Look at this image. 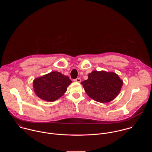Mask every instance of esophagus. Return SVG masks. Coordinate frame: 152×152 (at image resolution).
I'll return each instance as SVG.
<instances>
[{
    "mask_svg": "<svg viewBox=\"0 0 152 152\" xmlns=\"http://www.w3.org/2000/svg\"><path fill=\"white\" fill-rule=\"evenodd\" d=\"M74 81L76 82H81V79H80V78H76V79H74Z\"/></svg>",
    "mask_w": 152,
    "mask_h": 152,
    "instance_id": "obj_1",
    "label": "esophagus"
}]
</instances>
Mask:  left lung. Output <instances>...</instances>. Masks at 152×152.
<instances>
[{
  "label": "left lung",
  "instance_id": "left-lung-1",
  "mask_svg": "<svg viewBox=\"0 0 152 152\" xmlns=\"http://www.w3.org/2000/svg\"><path fill=\"white\" fill-rule=\"evenodd\" d=\"M86 93L91 99L100 102H110L118 94L123 81L113 72L93 71L88 79L81 82Z\"/></svg>",
  "mask_w": 152,
  "mask_h": 152
}]
</instances>
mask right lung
Instances as JSON below:
<instances>
[{
	"instance_id": "add662e5",
	"label": "right lung",
	"mask_w": 152,
	"mask_h": 152,
	"mask_svg": "<svg viewBox=\"0 0 152 152\" xmlns=\"http://www.w3.org/2000/svg\"><path fill=\"white\" fill-rule=\"evenodd\" d=\"M72 82L67 76L53 72L35 79L33 86L38 97L45 101L53 102L66 92L68 86Z\"/></svg>"
}]
</instances>
